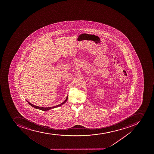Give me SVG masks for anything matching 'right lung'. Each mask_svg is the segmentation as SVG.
<instances>
[{"instance_id": "1", "label": "right lung", "mask_w": 154, "mask_h": 154, "mask_svg": "<svg viewBox=\"0 0 154 154\" xmlns=\"http://www.w3.org/2000/svg\"><path fill=\"white\" fill-rule=\"evenodd\" d=\"M67 99H68V97H66V100H65L63 103H61V104H60L59 105H56V106H53V107H39V106H35V105H33L32 104L30 103V102H29L28 101H27V102L29 103V104L31 105V106H32L33 107L35 108L36 109H39V110H41L46 111L49 110H50V109H53V108H55L58 107L59 106H61V105H63V104L65 103L66 102Z\"/></svg>"}]
</instances>
